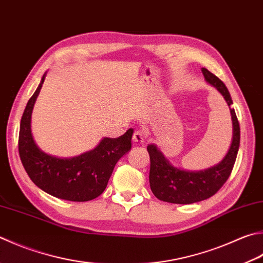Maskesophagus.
<instances>
[{
  "instance_id": "1",
  "label": "esophagus",
  "mask_w": 263,
  "mask_h": 263,
  "mask_svg": "<svg viewBox=\"0 0 263 263\" xmlns=\"http://www.w3.org/2000/svg\"><path fill=\"white\" fill-rule=\"evenodd\" d=\"M144 138L145 135L142 130H135V133L133 134V142L135 143V144H142V143L144 142Z\"/></svg>"
}]
</instances>
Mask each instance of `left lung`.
Returning a JSON list of instances; mask_svg holds the SVG:
<instances>
[{
    "mask_svg": "<svg viewBox=\"0 0 263 263\" xmlns=\"http://www.w3.org/2000/svg\"><path fill=\"white\" fill-rule=\"evenodd\" d=\"M205 80L215 87L224 97L228 105L232 100L229 90L219 78L206 68H202ZM234 137L224 159L216 166L201 172L178 170L168 161L155 144L147 145L150 155V187L158 199L171 204H192L214 196L229 178L234 168L240 142V128L234 108H230Z\"/></svg>",
    "mask_w": 263,
    "mask_h": 263,
    "instance_id": "1",
    "label": "left lung"
}]
</instances>
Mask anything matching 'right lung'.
Segmentation results:
<instances>
[{
  "instance_id": "right-lung-1",
  "label": "right lung",
  "mask_w": 263,
  "mask_h": 263,
  "mask_svg": "<svg viewBox=\"0 0 263 263\" xmlns=\"http://www.w3.org/2000/svg\"><path fill=\"white\" fill-rule=\"evenodd\" d=\"M44 76L25 107L19 129L18 150L25 171L34 184L53 197L70 201H88L101 196L120 158L132 147L133 129L117 138H103L92 151L59 159L42 152L33 140L31 117Z\"/></svg>"
}]
</instances>
